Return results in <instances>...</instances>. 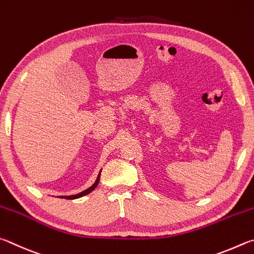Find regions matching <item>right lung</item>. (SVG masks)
Listing matches in <instances>:
<instances>
[{"mask_svg":"<svg viewBox=\"0 0 254 254\" xmlns=\"http://www.w3.org/2000/svg\"><path fill=\"white\" fill-rule=\"evenodd\" d=\"M99 180H100V173H99V174H98V177H97V180L95 182V184H93L92 186H90V188H89V189H87L86 190H83V192L79 193V194H75V195H69V196H59V197L66 198V199H74V198H79V197H81V196H84V195H87V194H89L90 192H92V190L97 188L98 183H99Z\"/></svg>","mask_w":254,"mask_h":254,"instance_id":"add662e5","label":"right lung"}]
</instances>
